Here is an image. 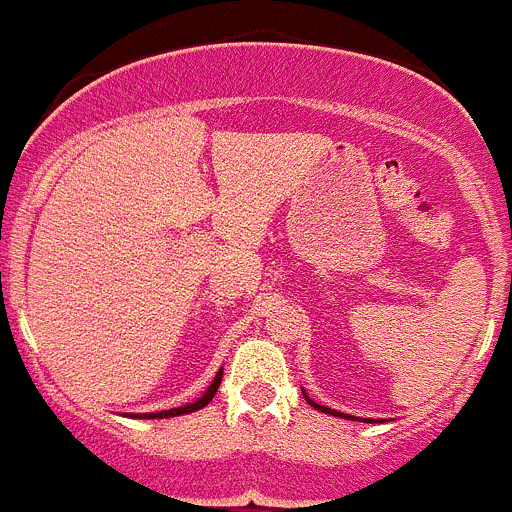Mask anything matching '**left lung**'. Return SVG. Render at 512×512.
<instances>
[{
	"label": "left lung",
	"mask_w": 512,
	"mask_h": 512,
	"mask_svg": "<svg viewBox=\"0 0 512 512\" xmlns=\"http://www.w3.org/2000/svg\"><path fill=\"white\" fill-rule=\"evenodd\" d=\"M303 396H306V393H303ZM306 401L311 403L313 408H318V411H323V413H331V416H343V413H338V411H331V408H326V406H318V403H313L311 398H308V396H306ZM343 418H348V416H343Z\"/></svg>",
	"instance_id": "obj_1"
}]
</instances>
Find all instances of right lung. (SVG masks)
<instances>
[{"instance_id": "obj_1", "label": "right lung", "mask_w": 512, "mask_h": 512, "mask_svg": "<svg viewBox=\"0 0 512 512\" xmlns=\"http://www.w3.org/2000/svg\"><path fill=\"white\" fill-rule=\"evenodd\" d=\"M221 376H224V371H219V373H216L214 383H211V386H209V391H206L204 396L199 398V401L189 403V406L171 408V411H161V413H141L139 418H171V416H184V413H194V411H199V408L209 406V403H211V398H214V396H216V391H219V386H221Z\"/></svg>"}]
</instances>
